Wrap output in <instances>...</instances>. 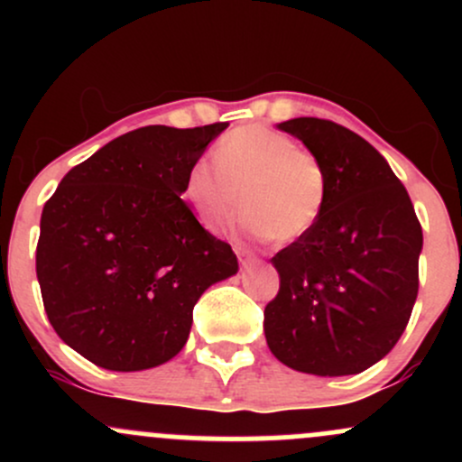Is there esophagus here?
Returning <instances> with one entry per match:
<instances>
[{"label": "esophagus", "instance_id": "esophagus-1", "mask_svg": "<svg viewBox=\"0 0 462 462\" xmlns=\"http://www.w3.org/2000/svg\"><path fill=\"white\" fill-rule=\"evenodd\" d=\"M236 254H238V261H241L243 267H247V264L256 263V256H254V254H249L247 249H236Z\"/></svg>", "mask_w": 462, "mask_h": 462}]
</instances>
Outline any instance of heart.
Wrapping results in <instances>:
<instances>
[{
  "mask_svg": "<svg viewBox=\"0 0 462 462\" xmlns=\"http://www.w3.org/2000/svg\"><path fill=\"white\" fill-rule=\"evenodd\" d=\"M215 162L198 158L182 198L199 224L224 230L247 210L243 226L275 243H295L319 224L328 201L326 169L315 153L267 125H243L215 145Z\"/></svg>",
  "mask_w": 462,
  "mask_h": 462,
  "instance_id": "1",
  "label": "heart"
}]
</instances>
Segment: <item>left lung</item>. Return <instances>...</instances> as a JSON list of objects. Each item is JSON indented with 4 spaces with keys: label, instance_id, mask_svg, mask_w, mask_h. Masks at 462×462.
<instances>
[{
    "label": "left lung",
    "instance_id": "left-lung-1",
    "mask_svg": "<svg viewBox=\"0 0 462 462\" xmlns=\"http://www.w3.org/2000/svg\"><path fill=\"white\" fill-rule=\"evenodd\" d=\"M278 128L319 158L328 201L319 224L272 258L280 291L264 309L267 346L301 374H360L411 319L421 226L404 184L363 136L317 116Z\"/></svg>",
    "mask_w": 462,
    "mask_h": 462
}]
</instances>
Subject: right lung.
<instances>
[{
  "label": "right lung",
  "mask_w": 462,
  "mask_h": 462,
  "mask_svg": "<svg viewBox=\"0 0 462 462\" xmlns=\"http://www.w3.org/2000/svg\"><path fill=\"white\" fill-rule=\"evenodd\" d=\"M226 128L132 130L73 167L45 201L36 278L47 319L97 367L171 360L201 293L238 272L232 247L180 198L190 162Z\"/></svg>",
  "instance_id": "obj_1"
}]
</instances>
